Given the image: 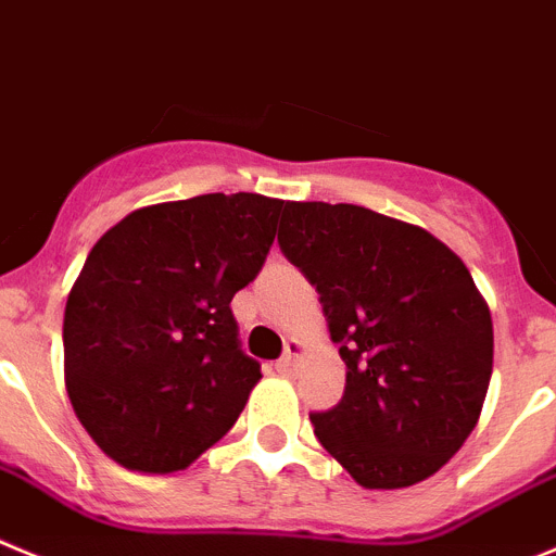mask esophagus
Wrapping results in <instances>:
<instances>
[{"mask_svg": "<svg viewBox=\"0 0 556 556\" xmlns=\"http://www.w3.org/2000/svg\"><path fill=\"white\" fill-rule=\"evenodd\" d=\"M304 345L299 340H288V345H285V356L277 362V370L279 372H293L295 370V362H299V356H302Z\"/></svg>", "mask_w": 556, "mask_h": 556, "instance_id": "34e87169", "label": "esophagus"}]
</instances>
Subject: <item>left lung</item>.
<instances>
[{"instance_id": "1", "label": "left lung", "mask_w": 556, "mask_h": 556, "mask_svg": "<svg viewBox=\"0 0 556 556\" xmlns=\"http://www.w3.org/2000/svg\"><path fill=\"white\" fill-rule=\"evenodd\" d=\"M277 241L345 362L342 401L309 414L318 442L365 489L435 475L475 430L494 367L469 268L422 227L349 202H288Z\"/></svg>"}]
</instances>
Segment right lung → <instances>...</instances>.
<instances>
[{
    "instance_id": "add662e5",
    "label": "right lung",
    "mask_w": 556,
    "mask_h": 556,
    "mask_svg": "<svg viewBox=\"0 0 556 556\" xmlns=\"http://www.w3.org/2000/svg\"><path fill=\"white\" fill-rule=\"evenodd\" d=\"M285 205L200 194L139 207L98 238L62 345L71 406L109 458L167 475L236 425L263 376L230 302L266 263Z\"/></svg>"
}]
</instances>
